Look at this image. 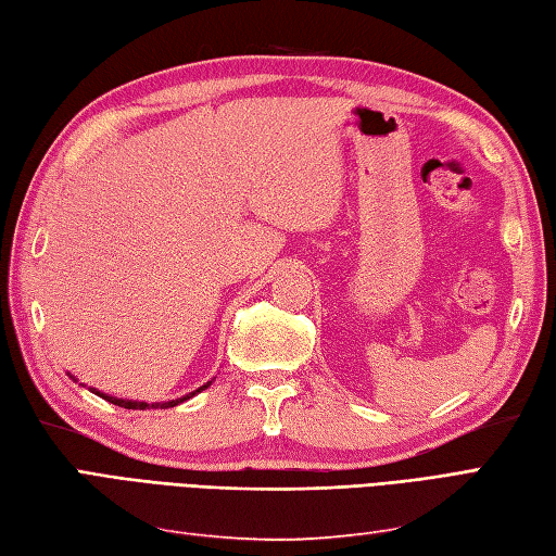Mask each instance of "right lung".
Returning <instances> with one entry per match:
<instances>
[{
    "label": "right lung",
    "instance_id": "add662e5",
    "mask_svg": "<svg viewBox=\"0 0 556 556\" xmlns=\"http://www.w3.org/2000/svg\"><path fill=\"white\" fill-rule=\"evenodd\" d=\"M210 387V382L205 384V387H200V389H195L193 394H186L184 399H176V401H167V403H155V408H174V405H179V403H184V401H188L191 396H195L198 391H202V389H207ZM99 396H103L105 401H111V403H115V405H119V408H127V410H146V408H153V405H148V403H139V401H125V399H113V396H105V394H99Z\"/></svg>",
    "mask_w": 556,
    "mask_h": 556
}]
</instances>
